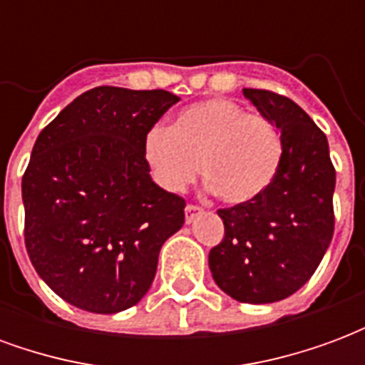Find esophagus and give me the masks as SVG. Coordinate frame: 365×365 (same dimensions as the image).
Instances as JSON below:
<instances>
[{
  "label": "esophagus",
  "mask_w": 365,
  "mask_h": 365,
  "mask_svg": "<svg viewBox=\"0 0 365 365\" xmlns=\"http://www.w3.org/2000/svg\"><path fill=\"white\" fill-rule=\"evenodd\" d=\"M201 213V207L199 205H185V221L191 222L195 219V215Z\"/></svg>",
  "instance_id": "esophagus-1"
}]
</instances>
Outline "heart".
<instances>
[{
    "instance_id": "b5f03b06",
    "label": "heart",
    "mask_w": 365,
    "mask_h": 365,
    "mask_svg": "<svg viewBox=\"0 0 365 365\" xmlns=\"http://www.w3.org/2000/svg\"><path fill=\"white\" fill-rule=\"evenodd\" d=\"M143 156L154 182L183 193L201 166L207 187L230 205L250 201L268 187L282 162V136L260 113L213 97L185 107L172 127L144 135Z\"/></svg>"
}]
</instances>
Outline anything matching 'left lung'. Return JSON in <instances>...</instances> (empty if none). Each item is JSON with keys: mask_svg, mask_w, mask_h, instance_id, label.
<instances>
[{"mask_svg": "<svg viewBox=\"0 0 365 365\" xmlns=\"http://www.w3.org/2000/svg\"><path fill=\"white\" fill-rule=\"evenodd\" d=\"M282 133V162L260 195L219 209L225 238L209 252L215 283L240 303H274L301 289L334 235L336 172L329 140L289 97L245 88Z\"/></svg>", "mask_w": 365, "mask_h": 365, "instance_id": "1", "label": "left lung"}]
</instances>
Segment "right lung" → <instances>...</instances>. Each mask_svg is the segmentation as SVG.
I'll return each instance as SVG.
<instances>
[{
  "label": "right lung",
  "mask_w": 365,
  "mask_h": 365,
  "mask_svg": "<svg viewBox=\"0 0 365 365\" xmlns=\"http://www.w3.org/2000/svg\"><path fill=\"white\" fill-rule=\"evenodd\" d=\"M180 97L99 86L36 138L23 174L25 246L58 297L90 313L136 305L185 201L152 182L144 135Z\"/></svg>",
  "instance_id": "add662e5"
}]
</instances>
